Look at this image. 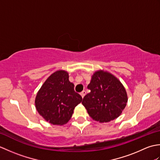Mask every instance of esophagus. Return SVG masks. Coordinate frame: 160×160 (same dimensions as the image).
<instances>
[{"label": "esophagus", "mask_w": 160, "mask_h": 160, "mask_svg": "<svg viewBox=\"0 0 160 160\" xmlns=\"http://www.w3.org/2000/svg\"><path fill=\"white\" fill-rule=\"evenodd\" d=\"M85 95H86V91H82V92L80 93V96H82V98L84 97V96H85Z\"/></svg>", "instance_id": "esophagus-1"}]
</instances>
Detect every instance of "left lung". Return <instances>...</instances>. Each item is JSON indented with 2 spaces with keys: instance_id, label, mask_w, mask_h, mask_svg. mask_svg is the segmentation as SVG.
Wrapping results in <instances>:
<instances>
[{
  "instance_id": "left-lung-1",
  "label": "left lung",
  "mask_w": 160,
  "mask_h": 160,
  "mask_svg": "<svg viewBox=\"0 0 160 160\" xmlns=\"http://www.w3.org/2000/svg\"><path fill=\"white\" fill-rule=\"evenodd\" d=\"M90 93L82 104L93 120L101 123L118 118L127 106V93L114 75L104 70L95 71L87 86Z\"/></svg>"
}]
</instances>
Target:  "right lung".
<instances>
[{"mask_svg":"<svg viewBox=\"0 0 160 160\" xmlns=\"http://www.w3.org/2000/svg\"><path fill=\"white\" fill-rule=\"evenodd\" d=\"M69 73L58 70L48 77L37 93L35 106L45 120L54 125L67 124L73 110L82 100L75 92L74 84L69 80Z\"/></svg>","mask_w":160,"mask_h":160,"instance_id":"1","label":"right lung"}]
</instances>
